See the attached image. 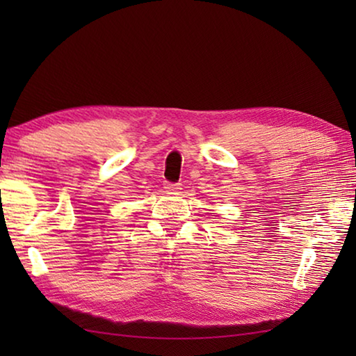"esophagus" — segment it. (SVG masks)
<instances>
[{
    "instance_id": "esophagus-1",
    "label": "esophagus",
    "mask_w": 356,
    "mask_h": 356,
    "mask_svg": "<svg viewBox=\"0 0 356 356\" xmlns=\"http://www.w3.org/2000/svg\"><path fill=\"white\" fill-rule=\"evenodd\" d=\"M163 185H165V186H163L165 190H166V191H171V193H172V191H179V190H182V188H180V186H182V185H180V184H174V182H165Z\"/></svg>"
}]
</instances>
